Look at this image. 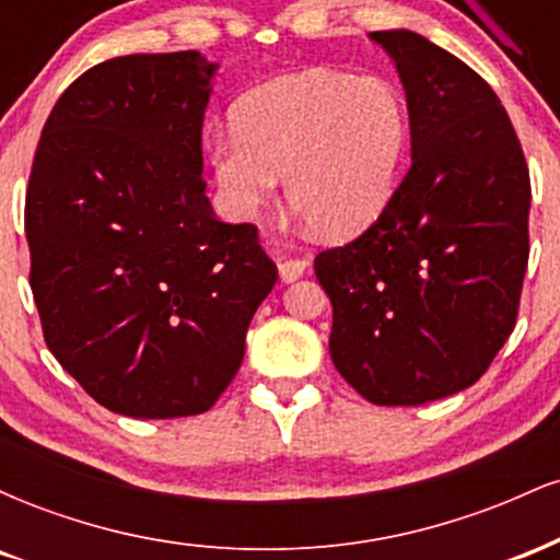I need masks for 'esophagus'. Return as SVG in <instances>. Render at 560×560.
Wrapping results in <instances>:
<instances>
[{
  "mask_svg": "<svg viewBox=\"0 0 560 560\" xmlns=\"http://www.w3.org/2000/svg\"><path fill=\"white\" fill-rule=\"evenodd\" d=\"M307 271V260L305 258H281L279 260V273H281V279L287 281H298L302 273Z\"/></svg>",
  "mask_w": 560,
  "mask_h": 560,
  "instance_id": "34e87169",
  "label": "esophagus"
}]
</instances>
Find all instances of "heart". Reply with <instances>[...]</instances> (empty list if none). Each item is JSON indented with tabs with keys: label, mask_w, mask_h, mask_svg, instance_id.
Wrapping results in <instances>:
<instances>
[{
	"label": "heart",
	"mask_w": 560,
	"mask_h": 560,
	"mask_svg": "<svg viewBox=\"0 0 560 560\" xmlns=\"http://www.w3.org/2000/svg\"><path fill=\"white\" fill-rule=\"evenodd\" d=\"M231 120L234 131L205 141L226 215H258L284 176L289 202L329 236L355 234L387 208L410 139L397 86L329 68L249 89Z\"/></svg>",
	"instance_id": "obj_1"
}]
</instances>
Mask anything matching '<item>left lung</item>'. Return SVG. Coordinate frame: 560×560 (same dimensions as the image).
<instances>
[{
    "mask_svg": "<svg viewBox=\"0 0 560 560\" xmlns=\"http://www.w3.org/2000/svg\"><path fill=\"white\" fill-rule=\"evenodd\" d=\"M395 60L410 171L382 215L316 258L329 352L374 405L471 387L511 337L529 260V168L505 107L466 62L413 31L369 34Z\"/></svg>",
    "mask_w": 560,
    "mask_h": 560,
    "instance_id": "1",
    "label": "left lung"
}]
</instances>
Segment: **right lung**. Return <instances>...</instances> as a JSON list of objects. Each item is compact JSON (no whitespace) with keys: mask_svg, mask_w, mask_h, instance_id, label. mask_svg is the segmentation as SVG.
<instances>
[{"mask_svg":"<svg viewBox=\"0 0 560 560\" xmlns=\"http://www.w3.org/2000/svg\"><path fill=\"white\" fill-rule=\"evenodd\" d=\"M213 62L126 55L62 92L44 124L25 240L44 339L131 419L213 408L276 279L253 223L218 221L202 182Z\"/></svg>","mask_w":560,"mask_h":560,"instance_id":"right-lung-1","label":"right lung"}]
</instances>
